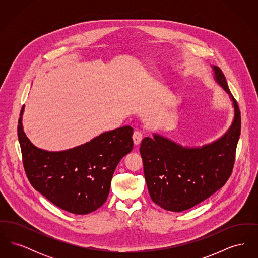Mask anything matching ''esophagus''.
<instances>
[{
	"instance_id": "obj_1",
	"label": "esophagus",
	"mask_w": 258,
	"mask_h": 258,
	"mask_svg": "<svg viewBox=\"0 0 258 258\" xmlns=\"http://www.w3.org/2000/svg\"><path fill=\"white\" fill-rule=\"evenodd\" d=\"M142 138H143V135L140 132H135L134 135H133V139H134V143H135V146H137L141 143Z\"/></svg>"
}]
</instances>
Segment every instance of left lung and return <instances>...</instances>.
Returning <instances> with one entry per match:
<instances>
[{"mask_svg": "<svg viewBox=\"0 0 258 258\" xmlns=\"http://www.w3.org/2000/svg\"><path fill=\"white\" fill-rule=\"evenodd\" d=\"M213 70L215 80L233 102V122L228 131L202 147H184L157 134L141 142L150 197L167 211L182 212L201 203L225 184L233 169L241 113L221 69L213 66Z\"/></svg>", "mask_w": 258, "mask_h": 258, "instance_id": "1", "label": "left lung"}]
</instances>
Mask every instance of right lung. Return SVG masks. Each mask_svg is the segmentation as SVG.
Wrapping results in <instances>:
<instances>
[{"instance_id":"right-lung-1","label":"right lung","mask_w":258,"mask_h":258,"mask_svg":"<svg viewBox=\"0 0 258 258\" xmlns=\"http://www.w3.org/2000/svg\"><path fill=\"white\" fill-rule=\"evenodd\" d=\"M17 135L31 184L59 208L86 215L102 206L118 163L134 148L130 125L103 133L80 146L60 152L36 147L25 135L22 114Z\"/></svg>"}]
</instances>
